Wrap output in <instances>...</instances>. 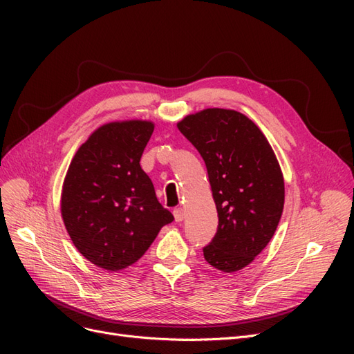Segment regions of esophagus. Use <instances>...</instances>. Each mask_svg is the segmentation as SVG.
I'll list each match as a JSON object with an SVG mask.
<instances>
[{
	"label": "esophagus",
	"instance_id": "34e87169",
	"mask_svg": "<svg viewBox=\"0 0 354 354\" xmlns=\"http://www.w3.org/2000/svg\"><path fill=\"white\" fill-rule=\"evenodd\" d=\"M173 214H174L176 221H181V220L185 218V211H183V208H176V209L173 211Z\"/></svg>",
	"mask_w": 354,
	"mask_h": 354
}]
</instances>
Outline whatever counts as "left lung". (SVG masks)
<instances>
[{
	"label": "left lung",
	"mask_w": 354,
	"mask_h": 354,
	"mask_svg": "<svg viewBox=\"0 0 354 354\" xmlns=\"http://www.w3.org/2000/svg\"><path fill=\"white\" fill-rule=\"evenodd\" d=\"M177 127L207 165L218 212L203 257L221 272L241 270L270 242L283 211V176L273 149L236 111L205 109Z\"/></svg>",
	"instance_id": "1"
}]
</instances>
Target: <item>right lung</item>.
I'll return each mask as SVG.
<instances>
[{
    "mask_svg": "<svg viewBox=\"0 0 354 354\" xmlns=\"http://www.w3.org/2000/svg\"><path fill=\"white\" fill-rule=\"evenodd\" d=\"M153 133L147 121L111 122L75 153L62 190V217L77 250L118 272L147 251L173 214L160 205L140 158Z\"/></svg>",
    "mask_w": 354,
    "mask_h": 354,
    "instance_id": "add662e5",
    "label": "right lung"
}]
</instances>
